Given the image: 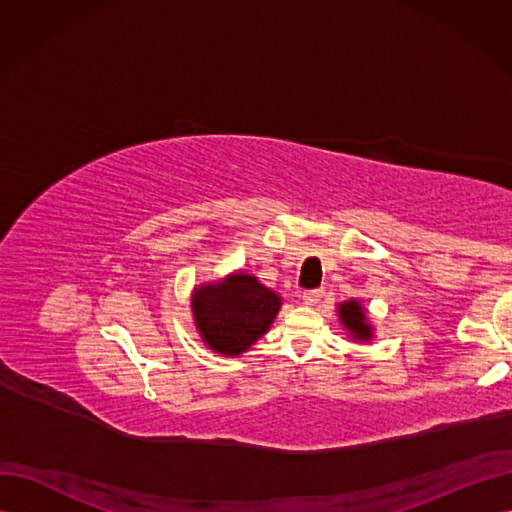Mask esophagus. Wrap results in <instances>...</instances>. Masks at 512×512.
<instances>
[{
    "label": "esophagus",
    "instance_id": "obj_1",
    "mask_svg": "<svg viewBox=\"0 0 512 512\" xmlns=\"http://www.w3.org/2000/svg\"><path fill=\"white\" fill-rule=\"evenodd\" d=\"M322 297H324V290H322V288L305 290V292H303V303H305V305H316Z\"/></svg>",
    "mask_w": 512,
    "mask_h": 512
}]
</instances>
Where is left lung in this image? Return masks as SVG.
<instances>
[{"label":"left lung","instance_id":"8db88e82","mask_svg":"<svg viewBox=\"0 0 512 512\" xmlns=\"http://www.w3.org/2000/svg\"><path fill=\"white\" fill-rule=\"evenodd\" d=\"M339 318L346 324V329L356 337V339H369V327L365 324V314H363V307L356 303V301H348L342 303L339 307Z\"/></svg>","mask_w":512,"mask_h":512}]
</instances>
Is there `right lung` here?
Wrapping results in <instances>:
<instances>
[{"label": "right lung", "mask_w": 512, "mask_h": 512, "mask_svg": "<svg viewBox=\"0 0 512 512\" xmlns=\"http://www.w3.org/2000/svg\"><path fill=\"white\" fill-rule=\"evenodd\" d=\"M277 294L252 275H230L222 284L194 290L196 327L209 348L237 356L265 335L280 309Z\"/></svg>", "instance_id": "1"}]
</instances>
